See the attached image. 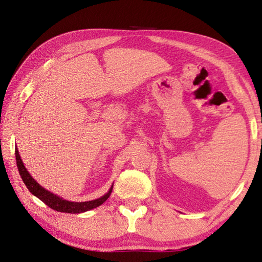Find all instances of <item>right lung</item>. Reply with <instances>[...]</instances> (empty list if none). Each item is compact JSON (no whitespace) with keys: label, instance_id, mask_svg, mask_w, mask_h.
<instances>
[{"label":"right lung","instance_id":"right-lung-1","mask_svg":"<svg viewBox=\"0 0 262 262\" xmlns=\"http://www.w3.org/2000/svg\"><path fill=\"white\" fill-rule=\"evenodd\" d=\"M15 154H16L17 167H18L20 178L23 179L26 187H28V189L34 195V196H37L39 200H41L45 205H47L48 207L56 211L68 212V214H79V212L91 210L94 209V208H97L100 205H103V203L110 198L111 193H112L113 186H111V188L107 193L99 199H96V200L86 201V202H72V201L64 200V199L57 196V195L51 193L50 190L41 187V186L39 185L37 181L32 178V177H31L28 170H26L23 162H21V158L19 156L18 149L17 148L15 149Z\"/></svg>","mask_w":262,"mask_h":262}]
</instances>
